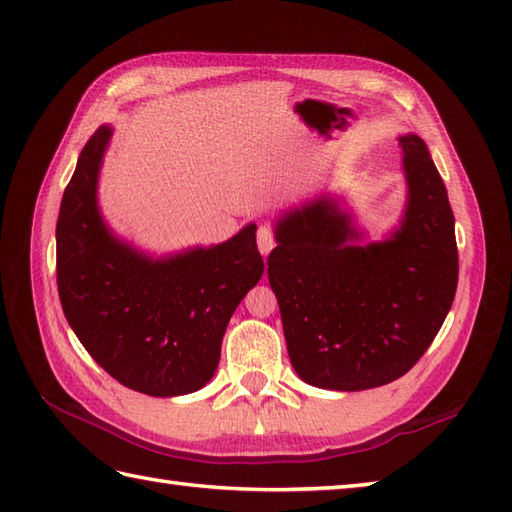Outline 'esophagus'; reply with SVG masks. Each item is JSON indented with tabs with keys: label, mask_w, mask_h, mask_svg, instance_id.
Instances as JSON below:
<instances>
[{
	"label": "esophagus",
	"mask_w": 512,
	"mask_h": 512,
	"mask_svg": "<svg viewBox=\"0 0 512 512\" xmlns=\"http://www.w3.org/2000/svg\"><path fill=\"white\" fill-rule=\"evenodd\" d=\"M257 246H259V253H262L264 257H268L270 250L275 248V235H273V231H270L268 226H259Z\"/></svg>",
	"instance_id": "1"
}]
</instances>
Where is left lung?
Masks as SVG:
<instances>
[{
	"mask_svg": "<svg viewBox=\"0 0 512 512\" xmlns=\"http://www.w3.org/2000/svg\"><path fill=\"white\" fill-rule=\"evenodd\" d=\"M398 147L407 200L383 239H369L332 193L275 220L268 281L290 363L312 387L363 391L405 376L451 310L458 246L447 187L420 136H398Z\"/></svg>",
	"mask_w": 512,
	"mask_h": 512,
	"instance_id": "8db88e82",
	"label": "left lung"
}]
</instances>
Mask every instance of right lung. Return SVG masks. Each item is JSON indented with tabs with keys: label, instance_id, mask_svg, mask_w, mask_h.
Returning <instances> with one entry per match:
<instances>
[{
	"label": "right lung",
	"instance_id": "1",
	"mask_svg": "<svg viewBox=\"0 0 512 512\" xmlns=\"http://www.w3.org/2000/svg\"><path fill=\"white\" fill-rule=\"evenodd\" d=\"M114 129L83 147L57 220V284L76 339L118 383L140 394H193L213 378L239 301L264 275L257 224L215 246L151 255L105 222L103 156Z\"/></svg>",
	"mask_w": 512,
	"mask_h": 512
}]
</instances>
